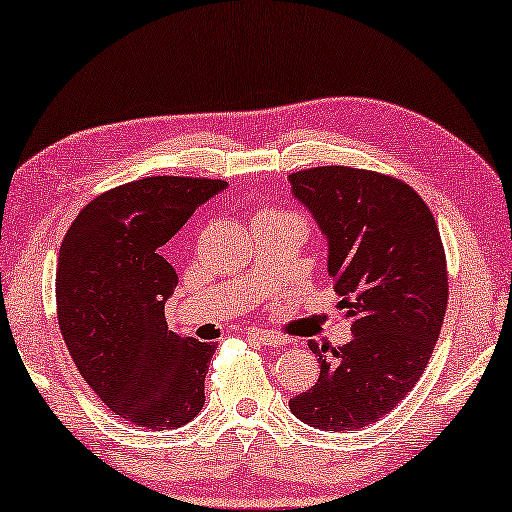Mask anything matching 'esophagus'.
Here are the masks:
<instances>
[{
    "mask_svg": "<svg viewBox=\"0 0 512 512\" xmlns=\"http://www.w3.org/2000/svg\"><path fill=\"white\" fill-rule=\"evenodd\" d=\"M246 334H248L250 341H257V343H262V345H273V348H278V345H285V343H287V336L276 334V331L248 329Z\"/></svg>",
    "mask_w": 512,
    "mask_h": 512,
    "instance_id": "esophagus-1",
    "label": "esophagus"
}]
</instances>
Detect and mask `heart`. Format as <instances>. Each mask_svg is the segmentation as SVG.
<instances>
[{
  "instance_id": "obj_1",
  "label": "heart",
  "mask_w": 512,
  "mask_h": 512,
  "mask_svg": "<svg viewBox=\"0 0 512 512\" xmlns=\"http://www.w3.org/2000/svg\"><path fill=\"white\" fill-rule=\"evenodd\" d=\"M278 213H283V211H276V208H269V211H262L257 215V218H266V215H278Z\"/></svg>"
}]
</instances>
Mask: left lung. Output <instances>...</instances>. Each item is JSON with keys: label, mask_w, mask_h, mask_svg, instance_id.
Returning <instances> with one entry per match:
<instances>
[{"label": "left lung", "mask_w": 512, "mask_h": 512, "mask_svg": "<svg viewBox=\"0 0 512 512\" xmlns=\"http://www.w3.org/2000/svg\"><path fill=\"white\" fill-rule=\"evenodd\" d=\"M292 192L329 239V276L352 341H311L320 378L290 410L322 431L378 422L427 369L448 308V262L429 206L399 178L352 167L290 176Z\"/></svg>", "instance_id": "obj_1"}]
</instances>
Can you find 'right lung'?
Masks as SVG:
<instances>
[{
	"instance_id": "right-lung-1",
	"label": "right lung",
	"mask_w": 512,
	"mask_h": 512,
	"mask_svg": "<svg viewBox=\"0 0 512 512\" xmlns=\"http://www.w3.org/2000/svg\"><path fill=\"white\" fill-rule=\"evenodd\" d=\"M225 181L150 176L83 206L57 259V320L76 369L129 424L174 429L204 406L215 343L176 336L164 301L176 269L162 246Z\"/></svg>"
}]
</instances>
